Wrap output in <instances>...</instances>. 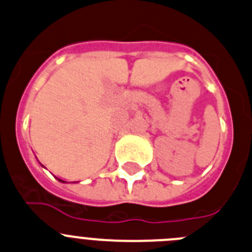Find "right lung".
<instances>
[{
	"label": "right lung",
	"instance_id": "add662e5",
	"mask_svg": "<svg viewBox=\"0 0 252 252\" xmlns=\"http://www.w3.org/2000/svg\"><path fill=\"white\" fill-rule=\"evenodd\" d=\"M58 180H60V179H58ZM60 182H62V180H60ZM63 183H64V182H63Z\"/></svg>",
	"mask_w": 252,
	"mask_h": 252
}]
</instances>
